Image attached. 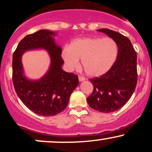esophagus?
I'll return each instance as SVG.
<instances>
[{"mask_svg": "<svg viewBox=\"0 0 152 152\" xmlns=\"http://www.w3.org/2000/svg\"><path fill=\"white\" fill-rule=\"evenodd\" d=\"M78 80H79V81H83L85 80V78L83 77V76H78Z\"/></svg>", "mask_w": 152, "mask_h": 152, "instance_id": "obj_1", "label": "esophagus"}]
</instances>
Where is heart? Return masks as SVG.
<instances>
[{
    "label": "heart",
    "mask_w": 152,
    "mask_h": 152,
    "mask_svg": "<svg viewBox=\"0 0 152 152\" xmlns=\"http://www.w3.org/2000/svg\"><path fill=\"white\" fill-rule=\"evenodd\" d=\"M117 54V44L112 38H83L74 40L69 48L65 47L62 58L69 70L77 69L81 59L86 74L96 77L111 69Z\"/></svg>",
    "instance_id": "obj_1"
}]
</instances>
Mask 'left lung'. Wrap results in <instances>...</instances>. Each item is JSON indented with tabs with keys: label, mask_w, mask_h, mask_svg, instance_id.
Wrapping results in <instances>:
<instances>
[{
	"label": "left lung",
	"mask_w": 152,
	"mask_h": 152,
	"mask_svg": "<svg viewBox=\"0 0 152 152\" xmlns=\"http://www.w3.org/2000/svg\"><path fill=\"white\" fill-rule=\"evenodd\" d=\"M116 43L117 58L111 69L100 77L90 78L94 86L87 98L91 108L103 113L119 109L129 100L137 83V53L126 36L109 29L98 30Z\"/></svg>",
	"instance_id": "left-lung-1"
}]
</instances>
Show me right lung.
<instances>
[{
    "instance_id": "1",
    "label": "right lung",
    "mask_w": 152,
    "mask_h": 152,
    "mask_svg": "<svg viewBox=\"0 0 152 152\" xmlns=\"http://www.w3.org/2000/svg\"><path fill=\"white\" fill-rule=\"evenodd\" d=\"M55 34L40 30L24 37L13 55V83L19 99L29 109L43 116H54L66 109L78 85L77 75L62 70V50L56 44ZM44 48L51 57L50 70L41 80L32 81L23 75L21 56L26 50Z\"/></svg>"
}]
</instances>
